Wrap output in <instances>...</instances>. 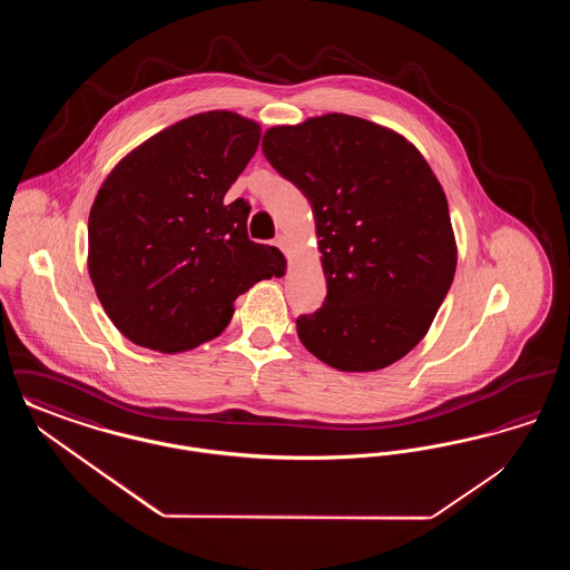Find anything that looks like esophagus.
Wrapping results in <instances>:
<instances>
[{
    "label": "esophagus",
    "instance_id": "34e87169",
    "mask_svg": "<svg viewBox=\"0 0 570 570\" xmlns=\"http://www.w3.org/2000/svg\"><path fill=\"white\" fill-rule=\"evenodd\" d=\"M273 245H277L282 252H286V249H288V237H286V235H277Z\"/></svg>",
    "mask_w": 570,
    "mask_h": 570
}]
</instances>
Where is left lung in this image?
I'll return each mask as SVG.
<instances>
[{
	"label": "left lung",
	"mask_w": 570,
	"mask_h": 570,
	"mask_svg": "<svg viewBox=\"0 0 570 570\" xmlns=\"http://www.w3.org/2000/svg\"><path fill=\"white\" fill-rule=\"evenodd\" d=\"M263 154L312 205L326 298L298 340L342 372H376L430 331L458 267L449 203L406 138L328 112L275 126Z\"/></svg>",
	"instance_id": "8db88e82"
}]
</instances>
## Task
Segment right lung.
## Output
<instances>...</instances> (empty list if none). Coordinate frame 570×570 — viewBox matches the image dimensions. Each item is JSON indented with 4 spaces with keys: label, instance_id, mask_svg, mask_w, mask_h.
<instances>
[{
    "label": "right lung",
    "instance_id": "add662e5",
    "mask_svg": "<svg viewBox=\"0 0 570 570\" xmlns=\"http://www.w3.org/2000/svg\"><path fill=\"white\" fill-rule=\"evenodd\" d=\"M258 140L252 119L198 112L138 145L98 190L89 277L136 346L173 354L214 340L235 298L286 269L277 247L247 237V203L224 200Z\"/></svg>",
    "mask_w": 570,
    "mask_h": 570
}]
</instances>
